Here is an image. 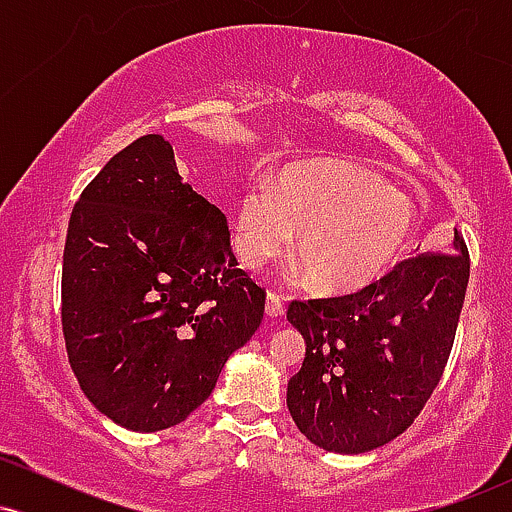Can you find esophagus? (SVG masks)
I'll return each instance as SVG.
<instances>
[{"mask_svg": "<svg viewBox=\"0 0 512 512\" xmlns=\"http://www.w3.org/2000/svg\"><path fill=\"white\" fill-rule=\"evenodd\" d=\"M264 310H267L269 317H281L284 315V298L279 293L269 291L267 293V303H264Z\"/></svg>", "mask_w": 512, "mask_h": 512, "instance_id": "esophagus-1", "label": "esophagus"}]
</instances>
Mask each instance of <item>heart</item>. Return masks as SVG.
I'll return each mask as SVG.
<instances>
[{
	"mask_svg": "<svg viewBox=\"0 0 512 512\" xmlns=\"http://www.w3.org/2000/svg\"><path fill=\"white\" fill-rule=\"evenodd\" d=\"M416 226L414 202L380 173L351 161H308L243 192L233 245L245 269H260L298 233L296 260L310 284L322 293H354L402 260Z\"/></svg>",
	"mask_w": 512,
	"mask_h": 512,
	"instance_id": "1",
	"label": "heart"
}]
</instances>
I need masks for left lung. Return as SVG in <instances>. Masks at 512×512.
Wrapping results in <instances>:
<instances>
[{"mask_svg": "<svg viewBox=\"0 0 512 512\" xmlns=\"http://www.w3.org/2000/svg\"><path fill=\"white\" fill-rule=\"evenodd\" d=\"M469 252L455 228L443 252L411 257L366 289L289 305L303 334V366L286 404L317 448L358 455L414 424L448 363Z\"/></svg>", "mask_w": 512, "mask_h": 512, "instance_id": "obj_1", "label": "left lung"}]
</instances>
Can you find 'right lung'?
<instances>
[{
  "label": "right lung",
  "mask_w": 512,
  "mask_h": 512,
  "mask_svg": "<svg viewBox=\"0 0 512 512\" xmlns=\"http://www.w3.org/2000/svg\"><path fill=\"white\" fill-rule=\"evenodd\" d=\"M262 315L264 289L238 269L226 214L182 182L161 134L88 182L64 243L62 332L108 419L139 433L185 421Z\"/></svg>",
  "instance_id": "add662e5"
}]
</instances>
